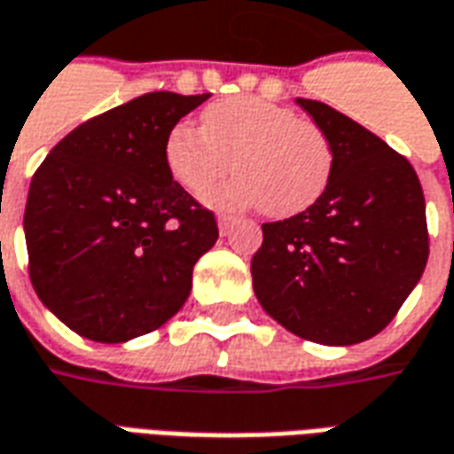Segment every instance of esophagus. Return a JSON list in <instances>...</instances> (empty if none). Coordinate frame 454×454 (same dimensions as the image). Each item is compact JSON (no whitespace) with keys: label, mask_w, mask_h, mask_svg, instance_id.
<instances>
[{"label":"esophagus","mask_w":454,"mask_h":454,"mask_svg":"<svg viewBox=\"0 0 454 454\" xmlns=\"http://www.w3.org/2000/svg\"><path fill=\"white\" fill-rule=\"evenodd\" d=\"M233 223H236V218L223 216V214H221V216H218V233H221V236H228V233L233 231Z\"/></svg>","instance_id":"1"}]
</instances>
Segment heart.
Returning <instances> with one entry per match:
<instances>
[{"label":"heart","mask_w":454,"mask_h":454,"mask_svg":"<svg viewBox=\"0 0 454 454\" xmlns=\"http://www.w3.org/2000/svg\"><path fill=\"white\" fill-rule=\"evenodd\" d=\"M233 182L206 194L214 206H255L272 218L300 214L322 196L332 147L315 122L260 98H228L204 110V129L179 122L164 142V161L184 192L201 196L231 172Z\"/></svg>","instance_id":"heart-1"}]
</instances>
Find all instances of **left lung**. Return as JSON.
<instances>
[{"label":"left lung","mask_w":454,"mask_h":454,"mask_svg":"<svg viewBox=\"0 0 454 454\" xmlns=\"http://www.w3.org/2000/svg\"><path fill=\"white\" fill-rule=\"evenodd\" d=\"M294 103L329 139L332 174L302 214L262 223L253 290L287 332L348 347L376 337L426 270V199L381 137L325 103Z\"/></svg>","instance_id":"8db88e82"}]
</instances>
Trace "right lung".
Instances as JSON below:
<instances>
[{
	"label": "right lung",
	"mask_w": 454,
	"mask_h": 454,
	"mask_svg": "<svg viewBox=\"0 0 454 454\" xmlns=\"http://www.w3.org/2000/svg\"><path fill=\"white\" fill-rule=\"evenodd\" d=\"M208 95H139L68 132L34 174L24 211L28 275L75 334L122 344L186 302L196 260L218 228L172 179L164 142Z\"/></svg>",
	"instance_id": "add662e5"
}]
</instances>
